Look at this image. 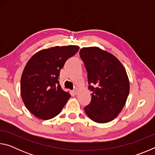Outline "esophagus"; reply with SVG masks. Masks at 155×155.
Masks as SVG:
<instances>
[{"mask_svg": "<svg viewBox=\"0 0 155 155\" xmlns=\"http://www.w3.org/2000/svg\"><path fill=\"white\" fill-rule=\"evenodd\" d=\"M77 92H78V90H77V89H74V90H72V93L74 94H77Z\"/></svg>", "mask_w": 155, "mask_h": 155, "instance_id": "1", "label": "esophagus"}]
</instances>
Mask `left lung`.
I'll return each mask as SVG.
<instances>
[{"label":"left lung","instance_id":"obj_1","mask_svg":"<svg viewBox=\"0 0 155 155\" xmlns=\"http://www.w3.org/2000/svg\"><path fill=\"white\" fill-rule=\"evenodd\" d=\"M87 72L90 103L85 107L87 116L98 123L116 117L129 94V80L124 67L114 54L98 47H85L79 52Z\"/></svg>","mask_w":155,"mask_h":155}]
</instances>
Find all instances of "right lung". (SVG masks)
Masks as SVG:
<instances>
[{
  "instance_id": "obj_1",
  "label": "right lung",
  "mask_w": 155,
  "mask_h": 155,
  "mask_svg": "<svg viewBox=\"0 0 155 155\" xmlns=\"http://www.w3.org/2000/svg\"><path fill=\"white\" fill-rule=\"evenodd\" d=\"M78 49L70 45L41 50L26 64L20 81L21 96L35 117L44 120L55 117L71 97L61 89L59 77L65 61Z\"/></svg>"
}]
</instances>
